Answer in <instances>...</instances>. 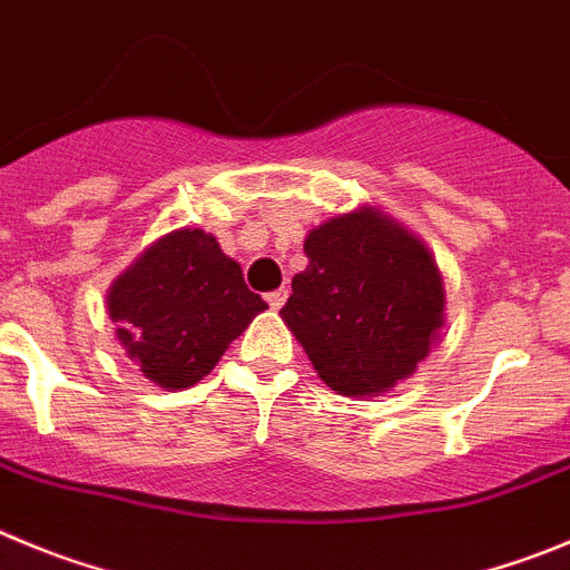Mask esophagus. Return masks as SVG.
Here are the masks:
<instances>
[{
    "mask_svg": "<svg viewBox=\"0 0 570 570\" xmlns=\"http://www.w3.org/2000/svg\"><path fill=\"white\" fill-rule=\"evenodd\" d=\"M286 295H289V292L284 289V286H281V289H273V292H266V304L273 306V309H281V306H284V301H286Z\"/></svg>",
    "mask_w": 570,
    "mask_h": 570,
    "instance_id": "34e87169",
    "label": "esophagus"
}]
</instances>
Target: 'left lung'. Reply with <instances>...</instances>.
Here are the masks:
<instances>
[{
  "label": "left lung",
  "mask_w": 570,
  "mask_h": 570,
  "mask_svg": "<svg viewBox=\"0 0 570 570\" xmlns=\"http://www.w3.org/2000/svg\"><path fill=\"white\" fill-rule=\"evenodd\" d=\"M306 269L281 309L321 381L381 394L409 377L443 326V281L429 249L372 209L312 229Z\"/></svg>",
  "instance_id": "8db88e82"
}]
</instances>
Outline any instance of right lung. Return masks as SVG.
<instances>
[{"label":"right lung","mask_w":570,"mask_h":570,"mask_svg":"<svg viewBox=\"0 0 570 570\" xmlns=\"http://www.w3.org/2000/svg\"><path fill=\"white\" fill-rule=\"evenodd\" d=\"M107 309L145 377L164 389H187L213 372L266 304L247 289L240 266L213 235L176 229L119 275Z\"/></svg>","instance_id":"obj_1"}]
</instances>
